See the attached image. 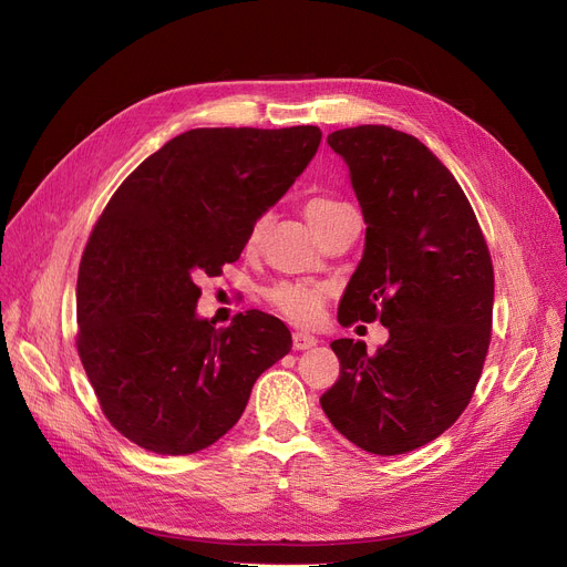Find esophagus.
<instances>
[{"label": "esophagus", "instance_id": "1", "mask_svg": "<svg viewBox=\"0 0 567 567\" xmlns=\"http://www.w3.org/2000/svg\"><path fill=\"white\" fill-rule=\"evenodd\" d=\"M317 338L315 336H310V333H303V331H296L293 336H291V344H293V349L296 351H303V349H312V347H317Z\"/></svg>", "mask_w": 567, "mask_h": 567}]
</instances>
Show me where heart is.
I'll return each mask as SVG.
<instances>
[{
	"label": "heart",
	"instance_id": "heart-1",
	"mask_svg": "<svg viewBox=\"0 0 567 567\" xmlns=\"http://www.w3.org/2000/svg\"><path fill=\"white\" fill-rule=\"evenodd\" d=\"M340 206H344V204L333 202V199H323V197L310 199L306 204V218L315 227ZM259 231H261V223L255 225L252 238H257ZM264 296H266L268 306L278 310L282 317L291 319L293 323H315L323 308L326 289L321 285H312V282H278L274 287H268Z\"/></svg>",
	"mask_w": 567,
	"mask_h": 567
}]
</instances>
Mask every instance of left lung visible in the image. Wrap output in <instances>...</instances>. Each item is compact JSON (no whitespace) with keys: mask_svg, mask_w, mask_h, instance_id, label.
Listing matches in <instances>:
<instances>
[{"mask_svg":"<svg viewBox=\"0 0 567 567\" xmlns=\"http://www.w3.org/2000/svg\"><path fill=\"white\" fill-rule=\"evenodd\" d=\"M326 142L347 163L368 225L338 321L379 319L391 338L377 353L349 338L331 342L340 377L319 402L359 449L402 455L449 430L481 379L492 257L464 190L421 140L368 124Z\"/></svg>","mask_w":567,"mask_h":567,"instance_id":"8db88e82","label":"left lung"}]
</instances>
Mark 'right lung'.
I'll return each instance as SVG.
<instances>
[{
  "label": "right lung",
  "instance_id": "1",
  "mask_svg": "<svg viewBox=\"0 0 567 567\" xmlns=\"http://www.w3.org/2000/svg\"><path fill=\"white\" fill-rule=\"evenodd\" d=\"M319 142L317 126L186 131L107 202L80 261L78 353L107 421L142 449H208L289 353L287 326L259 310L214 329L197 278L238 259Z\"/></svg>",
  "mask_w": 567,
  "mask_h": 567
}]
</instances>
